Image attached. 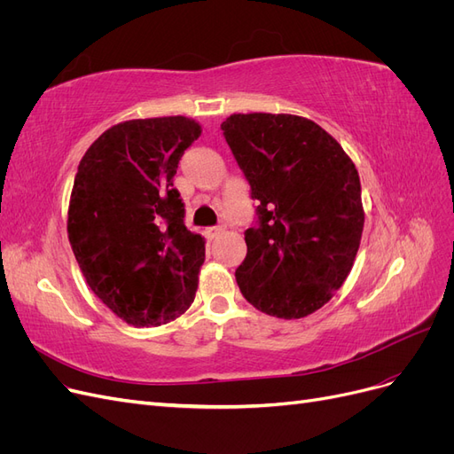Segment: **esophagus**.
Wrapping results in <instances>:
<instances>
[{"label": "esophagus", "instance_id": "1", "mask_svg": "<svg viewBox=\"0 0 454 454\" xmlns=\"http://www.w3.org/2000/svg\"><path fill=\"white\" fill-rule=\"evenodd\" d=\"M222 231H223V227H208V229H206V237L215 239Z\"/></svg>", "mask_w": 454, "mask_h": 454}]
</instances>
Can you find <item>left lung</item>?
I'll use <instances>...</instances> for the list:
<instances>
[{
	"mask_svg": "<svg viewBox=\"0 0 454 454\" xmlns=\"http://www.w3.org/2000/svg\"><path fill=\"white\" fill-rule=\"evenodd\" d=\"M222 130L257 200L237 284L257 310L303 318L333 297L358 254V170L333 136L305 117L235 114Z\"/></svg>",
	"mask_w": 454,
	"mask_h": 454,
	"instance_id": "1",
	"label": "left lung"
}]
</instances>
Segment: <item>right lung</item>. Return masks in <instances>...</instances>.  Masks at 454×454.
I'll return each instance as SVG.
<instances>
[{"mask_svg": "<svg viewBox=\"0 0 454 454\" xmlns=\"http://www.w3.org/2000/svg\"><path fill=\"white\" fill-rule=\"evenodd\" d=\"M199 136V122L182 115L119 122L77 167L74 255L96 297L130 325L167 324L195 299L204 239L184 223L174 176Z\"/></svg>", "mask_w": 454, "mask_h": 454, "instance_id": "right-lung-1", "label": "right lung"}]
</instances>
